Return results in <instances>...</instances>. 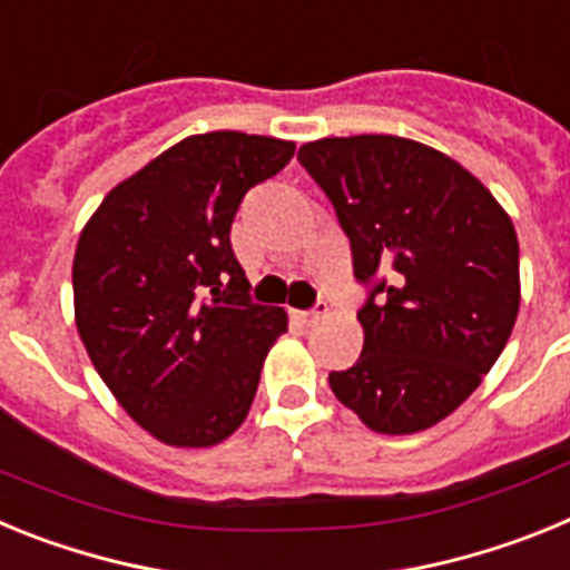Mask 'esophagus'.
<instances>
[{"label":"esophagus","mask_w":570,"mask_h":570,"mask_svg":"<svg viewBox=\"0 0 570 570\" xmlns=\"http://www.w3.org/2000/svg\"><path fill=\"white\" fill-rule=\"evenodd\" d=\"M328 311H331V308H328V302L320 299L311 311H294V316H296V320H299V322H305V325H311V322L322 320V316H328Z\"/></svg>","instance_id":"1"}]
</instances>
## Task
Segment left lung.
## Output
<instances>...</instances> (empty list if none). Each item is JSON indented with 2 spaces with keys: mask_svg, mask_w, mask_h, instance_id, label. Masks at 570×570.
I'll list each match as a JSON object with an SVG mask.
<instances>
[{
  "mask_svg": "<svg viewBox=\"0 0 570 570\" xmlns=\"http://www.w3.org/2000/svg\"><path fill=\"white\" fill-rule=\"evenodd\" d=\"M351 242L362 354L331 391L380 434L436 425L500 360L520 311V242L491 190L402 136L302 145Z\"/></svg>",
  "mask_w": 570,
  "mask_h": 570,
  "instance_id": "left-lung-1",
  "label": "left lung"
}]
</instances>
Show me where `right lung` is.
<instances>
[{
	"mask_svg": "<svg viewBox=\"0 0 570 570\" xmlns=\"http://www.w3.org/2000/svg\"><path fill=\"white\" fill-rule=\"evenodd\" d=\"M291 156L274 136H188L116 185L79 236V336L119 405L168 445L234 434L288 331L285 311L250 299L230 223Z\"/></svg>",
	"mask_w": 570,
	"mask_h": 570,
	"instance_id": "add662e5",
	"label": "right lung"
}]
</instances>
